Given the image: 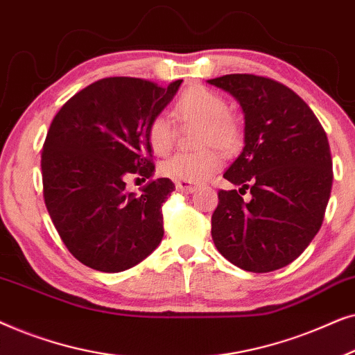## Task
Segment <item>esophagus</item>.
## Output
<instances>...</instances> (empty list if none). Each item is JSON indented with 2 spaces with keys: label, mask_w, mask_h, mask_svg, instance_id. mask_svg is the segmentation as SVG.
Here are the masks:
<instances>
[{
  "label": "esophagus",
  "mask_w": 355,
  "mask_h": 355,
  "mask_svg": "<svg viewBox=\"0 0 355 355\" xmlns=\"http://www.w3.org/2000/svg\"><path fill=\"white\" fill-rule=\"evenodd\" d=\"M176 189L179 192H184V193H191L197 189L196 184L192 182H186V181H178L176 182Z\"/></svg>",
  "instance_id": "34e87169"
}]
</instances>
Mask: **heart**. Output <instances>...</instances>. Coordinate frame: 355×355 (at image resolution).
<instances>
[{
  "mask_svg": "<svg viewBox=\"0 0 355 355\" xmlns=\"http://www.w3.org/2000/svg\"><path fill=\"white\" fill-rule=\"evenodd\" d=\"M174 114L184 123H202L197 153H176L164 159L159 173L173 181L200 182L213 176L221 168V155L216 145L225 152L234 150L241 142V128L232 116L227 114V103L220 94L207 87L193 85L179 96ZM148 145L155 155H166L176 140V130L168 116L158 114L147 128Z\"/></svg>",
  "mask_w": 355,
  "mask_h": 355,
  "instance_id": "obj_1",
  "label": "heart"
}]
</instances>
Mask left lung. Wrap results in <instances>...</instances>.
<instances>
[{"label":"left lung","mask_w":355,"mask_h":355,"mask_svg":"<svg viewBox=\"0 0 355 355\" xmlns=\"http://www.w3.org/2000/svg\"><path fill=\"white\" fill-rule=\"evenodd\" d=\"M208 84L230 92L245 119L244 148L223 174L241 189L218 191L213 242L242 270H279L322 227L333 184L327 132L295 92L268 77L227 74Z\"/></svg>","instance_id":"left-lung-1"}]
</instances>
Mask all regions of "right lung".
I'll list each match as a JSON object with an SVG mask.
<instances>
[{"instance_id":"1","label":"right lung","mask_w":355,"mask_h":355,"mask_svg":"<svg viewBox=\"0 0 355 355\" xmlns=\"http://www.w3.org/2000/svg\"><path fill=\"white\" fill-rule=\"evenodd\" d=\"M182 80L158 87L135 77L96 80L62 105L42 150L43 198L61 241L80 263L118 273L163 239L162 207L174 191L159 178L125 191V179L153 176L147 128Z\"/></svg>"}]
</instances>
